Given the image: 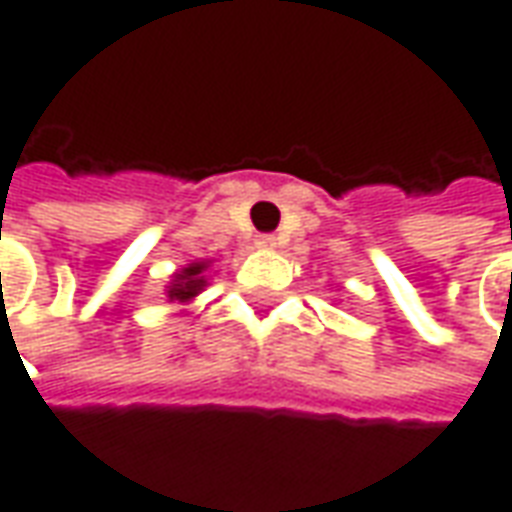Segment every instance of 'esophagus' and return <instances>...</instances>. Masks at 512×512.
Here are the masks:
<instances>
[{
    "label": "esophagus",
    "instance_id": "34e87169",
    "mask_svg": "<svg viewBox=\"0 0 512 512\" xmlns=\"http://www.w3.org/2000/svg\"><path fill=\"white\" fill-rule=\"evenodd\" d=\"M257 246H260V249H274V246H277V238H274V235H257Z\"/></svg>",
    "mask_w": 512,
    "mask_h": 512
}]
</instances>
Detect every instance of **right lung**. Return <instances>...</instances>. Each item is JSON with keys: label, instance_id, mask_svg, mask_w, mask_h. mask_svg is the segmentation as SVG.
<instances>
[{"label": "right lung", "instance_id": "1", "mask_svg": "<svg viewBox=\"0 0 512 512\" xmlns=\"http://www.w3.org/2000/svg\"><path fill=\"white\" fill-rule=\"evenodd\" d=\"M204 269H207V263H190L187 269H182V274H176V277H173V283L168 285L170 302L193 300L198 291L207 285V280H204Z\"/></svg>", "mask_w": 512, "mask_h": 512}]
</instances>
